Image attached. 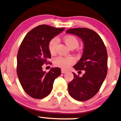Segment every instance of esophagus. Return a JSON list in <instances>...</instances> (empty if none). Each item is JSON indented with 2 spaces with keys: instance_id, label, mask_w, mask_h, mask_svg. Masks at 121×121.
I'll return each instance as SVG.
<instances>
[{
  "instance_id": "34e87169",
  "label": "esophagus",
  "mask_w": 121,
  "mask_h": 121,
  "mask_svg": "<svg viewBox=\"0 0 121 121\" xmlns=\"http://www.w3.org/2000/svg\"><path fill=\"white\" fill-rule=\"evenodd\" d=\"M67 71L65 70L64 69H61V73H66Z\"/></svg>"
}]
</instances>
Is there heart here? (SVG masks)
Here are the masks:
<instances>
[{"mask_svg":"<svg viewBox=\"0 0 121 121\" xmlns=\"http://www.w3.org/2000/svg\"><path fill=\"white\" fill-rule=\"evenodd\" d=\"M64 41L70 48L73 47L76 48L79 45V41L74 36H66L64 38ZM59 42V39L57 37H54L49 41L48 43V49L51 53L53 54L55 53ZM74 61V59L72 57H64L62 56H58L54 59V64L56 66L66 69L69 68L72 64H73Z\"/></svg>","mask_w":121,"mask_h":121,"instance_id":"obj_1","label":"heart"}]
</instances>
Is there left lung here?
Returning <instances> with one entry per match:
<instances>
[{
    "label": "left lung",
    "instance_id": "1",
    "mask_svg": "<svg viewBox=\"0 0 121 121\" xmlns=\"http://www.w3.org/2000/svg\"><path fill=\"white\" fill-rule=\"evenodd\" d=\"M66 33L81 38L84 43L83 53L73 68L84 70L82 77L73 73L74 79L68 84L70 95L80 101H87L99 91L108 72V55L102 39L94 30L87 28L70 29Z\"/></svg>",
    "mask_w": 121,
    "mask_h": 121
}]
</instances>
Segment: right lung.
Wrapping results in <instances>:
<instances>
[{"label": "right lung", "instance_id": "1", "mask_svg": "<svg viewBox=\"0 0 121 121\" xmlns=\"http://www.w3.org/2000/svg\"><path fill=\"white\" fill-rule=\"evenodd\" d=\"M64 28L41 25L32 29L23 39L17 56V74L25 92L37 99L46 97L51 92L55 79L61 75L59 68L46 73L42 66L51 59L49 41Z\"/></svg>", "mask_w": 121, "mask_h": 121}]
</instances>
